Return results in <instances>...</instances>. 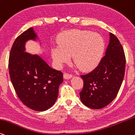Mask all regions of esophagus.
Listing matches in <instances>:
<instances>
[{"label":"esophagus","mask_w":135,"mask_h":135,"mask_svg":"<svg viewBox=\"0 0 135 135\" xmlns=\"http://www.w3.org/2000/svg\"><path fill=\"white\" fill-rule=\"evenodd\" d=\"M72 77H73V75L71 74L66 73H65L64 74V78L66 79V80H69V79L71 78Z\"/></svg>","instance_id":"esophagus-1"}]
</instances>
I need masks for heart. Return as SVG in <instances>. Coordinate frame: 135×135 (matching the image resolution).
Here are the masks:
<instances>
[{
	"label": "heart",
	"instance_id": "b5f03b06",
	"mask_svg": "<svg viewBox=\"0 0 135 135\" xmlns=\"http://www.w3.org/2000/svg\"><path fill=\"white\" fill-rule=\"evenodd\" d=\"M104 49V40L99 35L88 31H76L65 35L59 48L52 49V55L57 66H62L73 56L74 63L83 71L97 66Z\"/></svg>",
	"mask_w": 135,
	"mask_h": 135
}]
</instances>
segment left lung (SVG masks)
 I'll return each instance as SVG.
<instances>
[{
	"mask_svg": "<svg viewBox=\"0 0 135 135\" xmlns=\"http://www.w3.org/2000/svg\"><path fill=\"white\" fill-rule=\"evenodd\" d=\"M126 57L121 43L110 33V40L105 52L95 69L85 75L83 88L80 93L81 101L93 109L109 105L116 97L124 76Z\"/></svg>",
	"mask_w": 135,
	"mask_h": 135,
	"instance_id": "1",
	"label": "left lung"
}]
</instances>
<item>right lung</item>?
Here are the masks:
<instances>
[{
  "instance_id": "1",
  "label": "right lung",
  "mask_w": 135,
  "mask_h": 135,
  "mask_svg": "<svg viewBox=\"0 0 135 135\" xmlns=\"http://www.w3.org/2000/svg\"><path fill=\"white\" fill-rule=\"evenodd\" d=\"M33 28L17 36L9 59L10 78L17 97L25 105L36 111H44L55 104L63 74L52 69L39 55L25 52L28 40H36Z\"/></svg>"
}]
</instances>
